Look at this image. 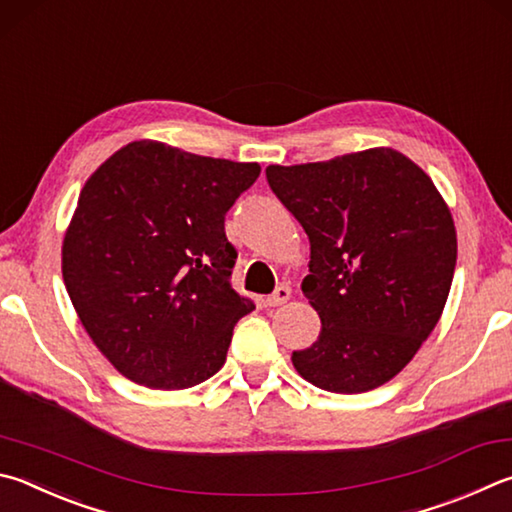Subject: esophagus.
<instances>
[{
	"label": "esophagus",
	"mask_w": 512,
	"mask_h": 512,
	"mask_svg": "<svg viewBox=\"0 0 512 512\" xmlns=\"http://www.w3.org/2000/svg\"><path fill=\"white\" fill-rule=\"evenodd\" d=\"M288 300H291V288L282 284V286L275 288L273 295L266 297V304H268V306H282V304L288 302Z\"/></svg>",
	"instance_id": "obj_1"
}]
</instances>
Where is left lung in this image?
<instances>
[{
    "label": "left lung",
    "mask_w": 512,
    "mask_h": 512,
    "mask_svg": "<svg viewBox=\"0 0 512 512\" xmlns=\"http://www.w3.org/2000/svg\"><path fill=\"white\" fill-rule=\"evenodd\" d=\"M271 190L311 241L302 293L322 329L293 367L311 385L362 394L392 380L448 302L457 230L430 176L392 147L268 165Z\"/></svg>",
    "instance_id": "left-lung-1"
}]
</instances>
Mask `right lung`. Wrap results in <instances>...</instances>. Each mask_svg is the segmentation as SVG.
Masks as SVG:
<instances>
[{
	"label": "right lung",
	"instance_id": "right-lung-1",
	"mask_svg": "<svg viewBox=\"0 0 512 512\" xmlns=\"http://www.w3.org/2000/svg\"><path fill=\"white\" fill-rule=\"evenodd\" d=\"M262 167L159 141L120 147L89 176L62 241V277L82 327L125 378L188 389L224 367L255 309L230 284L226 212Z\"/></svg>",
	"mask_w": 512,
	"mask_h": 512
}]
</instances>
